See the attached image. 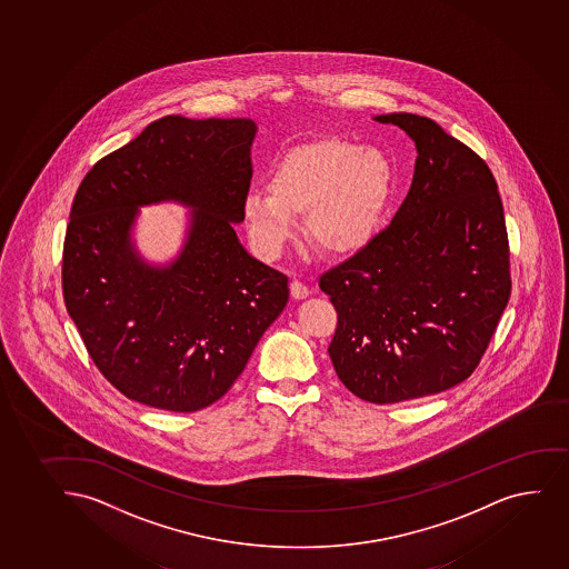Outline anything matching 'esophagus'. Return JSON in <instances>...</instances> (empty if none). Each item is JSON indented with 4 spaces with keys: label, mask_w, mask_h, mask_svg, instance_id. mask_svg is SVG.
Instances as JSON below:
<instances>
[{
    "label": "esophagus",
    "mask_w": 569,
    "mask_h": 569,
    "mask_svg": "<svg viewBox=\"0 0 569 569\" xmlns=\"http://www.w3.org/2000/svg\"><path fill=\"white\" fill-rule=\"evenodd\" d=\"M290 295H292L295 300H303V298L309 296V288L303 282L296 281L295 279V281L290 282Z\"/></svg>",
    "instance_id": "esophagus-1"
}]
</instances>
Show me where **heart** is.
Instances as JSON below:
<instances>
[{
    "label": "heart",
    "mask_w": 569,
    "mask_h": 569,
    "mask_svg": "<svg viewBox=\"0 0 569 569\" xmlns=\"http://www.w3.org/2000/svg\"><path fill=\"white\" fill-rule=\"evenodd\" d=\"M266 191L242 201V222L263 260L281 254L303 216V236L327 254L365 249L386 216L392 167L383 151L346 138H319L295 146L274 163Z\"/></svg>",
    "instance_id": "1"
}]
</instances>
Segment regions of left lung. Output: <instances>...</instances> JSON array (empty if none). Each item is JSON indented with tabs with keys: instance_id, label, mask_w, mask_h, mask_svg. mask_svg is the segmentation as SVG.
<instances>
[{
	"instance_id": "left-lung-1",
	"label": "left lung",
	"mask_w": 569,
	"mask_h": 569,
	"mask_svg": "<svg viewBox=\"0 0 569 569\" xmlns=\"http://www.w3.org/2000/svg\"><path fill=\"white\" fill-rule=\"evenodd\" d=\"M373 119L416 142L412 186L391 226L319 287L338 313L328 353L341 383L392 405L475 372L509 303V239L483 159L432 119Z\"/></svg>"
}]
</instances>
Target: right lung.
<instances>
[{"instance_id": "right-lung-1", "label": "right lung", "mask_w": 569, "mask_h": 569, "mask_svg": "<svg viewBox=\"0 0 569 569\" xmlns=\"http://www.w3.org/2000/svg\"><path fill=\"white\" fill-rule=\"evenodd\" d=\"M252 119L167 116L102 157L79 186L62 254L66 309L92 362L127 399L197 412L229 391L288 301L287 274L237 239L249 193ZM192 209L167 267L131 242L138 208Z\"/></svg>"}]
</instances>
